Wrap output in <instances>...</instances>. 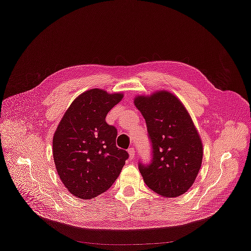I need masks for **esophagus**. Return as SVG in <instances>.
I'll return each instance as SVG.
<instances>
[{
  "label": "esophagus",
  "mask_w": 251,
  "mask_h": 251,
  "mask_svg": "<svg viewBox=\"0 0 251 251\" xmlns=\"http://www.w3.org/2000/svg\"><path fill=\"white\" fill-rule=\"evenodd\" d=\"M128 153H129V158L132 160V159H134V156H135V150H134V148H129L128 149Z\"/></svg>",
  "instance_id": "1"
}]
</instances>
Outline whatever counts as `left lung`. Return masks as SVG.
<instances>
[{
    "mask_svg": "<svg viewBox=\"0 0 251 251\" xmlns=\"http://www.w3.org/2000/svg\"><path fill=\"white\" fill-rule=\"evenodd\" d=\"M134 103L147 124L152 158L139 162L145 183L163 197L184 194L194 183L203 158V145L194 123L172 93L159 91L138 96Z\"/></svg>",
    "mask_w": 251,
    "mask_h": 251,
    "instance_id": "left-lung-1",
    "label": "left lung"
}]
</instances>
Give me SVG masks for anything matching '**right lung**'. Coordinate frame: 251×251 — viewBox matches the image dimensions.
Instances as JSON below:
<instances>
[{
	"instance_id": "right-lung-1",
	"label": "right lung",
	"mask_w": 251,
	"mask_h": 251,
	"mask_svg": "<svg viewBox=\"0 0 251 251\" xmlns=\"http://www.w3.org/2000/svg\"><path fill=\"white\" fill-rule=\"evenodd\" d=\"M123 94L100 89L82 93L69 106L53 137V158L67 190L93 199L108 190L129 154L116 147L117 129L105 121Z\"/></svg>"
}]
</instances>
